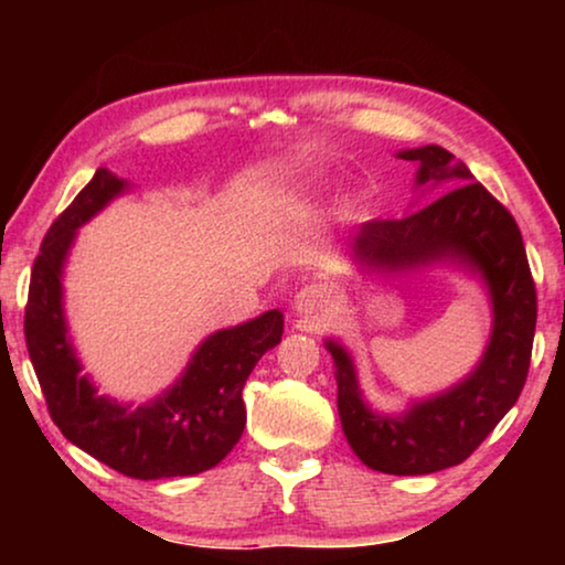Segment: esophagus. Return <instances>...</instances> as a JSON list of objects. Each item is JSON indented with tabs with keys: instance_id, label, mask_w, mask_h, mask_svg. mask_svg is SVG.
Masks as SVG:
<instances>
[{
	"instance_id": "obj_1",
	"label": "esophagus",
	"mask_w": 565,
	"mask_h": 565,
	"mask_svg": "<svg viewBox=\"0 0 565 565\" xmlns=\"http://www.w3.org/2000/svg\"><path fill=\"white\" fill-rule=\"evenodd\" d=\"M331 308V290L323 282H311L296 296V313L300 319L319 321Z\"/></svg>"
}]
</instances>
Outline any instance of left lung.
<instances>
[{
	"label": "left lung",
	"instance_id": "8db88e82",
	"mask_svg": "<svg viewBox=\"0 0 565 565\" xmlns=\"http://www.w3.org/2000/svg\"><path fill=\"white\" fill-rule=\"evenodd\" d=\"M416 164V190L452 188L398 221L362 223L347 257L365 277L455 267L486 288L491 334L476 367L450 388L412 398L404 412H377L362 396L350 350L327 339L337 377L344 437L367 468L391 476H427L460 466L516 404L527 381L537 298L522 234L512 213L473 182L470 169L443 146L396 153Z\"/></svg>",
	"mask_w": 565,
	"mask_h": 565
}]
</instances>
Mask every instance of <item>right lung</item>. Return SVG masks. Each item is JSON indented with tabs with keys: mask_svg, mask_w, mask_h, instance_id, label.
Listing matches in <instances>:
<instances>
[{
	"mask_svg": "<svg viewBox=\"0 0 565 565\" xmlns=\"http://www.w3.org/2000/svg\"><path fill=\"white\" fill-rule=\"evenodd\" d=\"M130 182L97 169L74 203L53 221L30 277L25 342L51 419L68 443L138 481L198 476L226 458L246 424L244 383L262 354L280 344L282 313L218 329L192 352L180 377L146 404L97 393L68 337L64 267L76 231L105 211Z\"/></svg>",
	"mask_w": 565,
	"mask_h": 565,
	"instance_id": "1",
	"label": "right lung"
}]
</instances>
